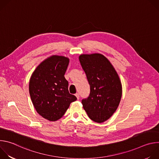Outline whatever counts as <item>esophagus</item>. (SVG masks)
Wrapping results in <instances>:
<instances>
[{"label": "esophagus", "mask_w": 159, "mask_h": 159, "mask_svg": "<svg viewBox=\"0 0 159 159\" xmlns=\"http://www.w3.org/2000/svg\"><path fill=\"white\" fill-rule=\"evenodd\" d=\"M75 96L77 97V99H79V98H80V95H79V93H76V94H75Z\"/></svg>", "instance_id": "esophagus-1"}]
</instances>
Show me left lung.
Listing matches in <instances>:
<instances>
[{
    "instance_id": "1",
    "label": "left lung",
    "mask_w": 159,
    "mask_h": 159,
    "mask_svg": "<svg viewBox=\"0 0 159 159\" xmlns=\"http://www.w3.org/2000/svg\"><path fill=\"white\" fill-rule=\"evenodd\" d=\"M79 61L90 85L89 96L82 104L89 118L103 123L116 111L122 96V85L109 60L100 53L82 54Z\"/></svg>"
}]
</instances>
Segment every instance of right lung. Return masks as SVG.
<instances>
[{
    "label": "right lung",
    "instance_id": "add662e5",
    "mask_svg": "<svg viewBox=\"0 0 159 159\" xmlns=\"http://www.w3.org/2000/svg\"><path fill=\"white\" fill-rule=\"evenodd\" d=\"M69 58L52 55L43 60L33 72L29 91L33 106L44 119L55 121L60 119L77 98L70 94L69 82L64 75Z\"/></svg>",
    "mask_w": 159,
    "mask_h": 159
}]
</instances>
